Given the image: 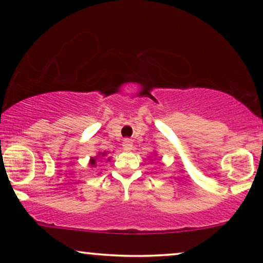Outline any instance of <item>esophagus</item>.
<instances>
[{
	"instance_id": "esophagus-1",
	"label": "esophagus",
	"mask_w": 263,
	"mask_h": 263,
	"mask_svg": "<svg viewBox=\"0 0 263 263\" xmlns=\"http://www.w3.org/2000/svg\"><path fill=\"white\" fill-rule=\"evenodd\" d=\"M122 147H123L124 151H130L133 148V142L130 139H124L123 143H122Z\"/></svg>"
}]
</instances>
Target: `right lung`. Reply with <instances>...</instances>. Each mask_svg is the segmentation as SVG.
<instances>
[{
    "instance_id": "1",
    "label": "right lung",
    "mask_w": 263,
    "mask_h": 263,
    "mask_svg": "<svg viewBox=\"0 0 263 263\" xmlns=\"http://www.w3.org/2000/svg\"><path fill=\"white\" fill-rule=\"evenodd\" d=\"M105 154H106V152H104V153H102V152H100L99 154H98V156H97V158H98V157H100V156H102V157H104V156H105ZM97 158H92V159L91 160H89V164H91L92 165V166H96V159H97ZM107 160H110V158H109V159H107Z\"/></svg>"
}]
</instances>
